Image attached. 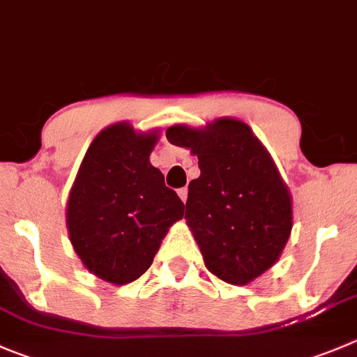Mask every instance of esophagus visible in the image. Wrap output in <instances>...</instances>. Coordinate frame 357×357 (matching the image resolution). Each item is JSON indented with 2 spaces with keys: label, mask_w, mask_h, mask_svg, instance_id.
I'll use <instances>...</instances> for the list:
<instances>
[{
  "label": "esophagus",
  "mask_w": 357,
  "mask_h": 357,
  "mask_svg": "<svg viewBox=\"0 0 357 357\" xmlns=\"http://www.w3.org/2000/svg\"><path fill=\"white\" fill-rule=\"evenodd\" d=\"M178 196H181V199L182 202H188V188H182V189H178Z\"/></svg>",
  "instance_id": "34e87169"
}]
</instances>
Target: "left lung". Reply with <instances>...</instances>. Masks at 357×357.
Returning a JSON list of instances; mask_svg holds the SVG:
<instances>
[{
  "label": "left lung",
  "mask_w": 357,
  "mask_h": 357,
  "mask_svg": "<svg viewBox=\"0 0 357 357\" xmlns=\"http://www.w3.org/2000/svg\"><path fill=\"white\" fill-rule=\"evenodd\" d=\"M169 144L191 149L202 169L189 184L185 219L206 268L224 282H250L278 259L289 240L291 196L273 161L235 119L205 130L173 126Z\"/></svg>",
  "instance_id": "8db88e82"
}]
</instances>
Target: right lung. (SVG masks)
<instances>
[{
  "instance_id": "1",
  "label": "right lung",
  "mask_w": 357,
  "mask_h": 357,
  "mask_svg": "<svg viewBox=\"0 0 357 357\" xmlns=\"http://www.w3.org/2000/svg\"><path fill=\"white\" fill-rule=\"evenodd\" d=\"M154 133L121 122L101 131L68 199L71 245L82 263L112 284H130L149 270L184 203L151 165Z\"/></svg>"
}]
</instances>
